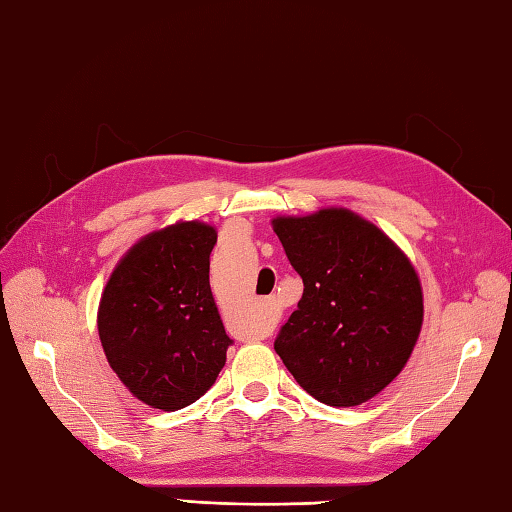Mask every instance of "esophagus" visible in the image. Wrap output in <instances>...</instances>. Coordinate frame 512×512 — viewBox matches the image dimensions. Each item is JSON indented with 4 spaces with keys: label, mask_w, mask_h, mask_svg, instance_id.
Instances as JSON below:
<instances>
[{
    "label": "esophagus",
    "mask_w": 512,
    "mask_h": 512,
    "mask_svg": "<svg viewBox=\"0 0 512 512\" xmlns=\"http://www.w3.org/2000/svg\"><path fill=\"white\" fill-rule=\"evenodd\" d=\"M274 321V303L272 299H263L261 301V319H258L256 324V335H265L267 330H270Z\"/></svg>",
    "instance_id": "34e87169"
}]
</instances>
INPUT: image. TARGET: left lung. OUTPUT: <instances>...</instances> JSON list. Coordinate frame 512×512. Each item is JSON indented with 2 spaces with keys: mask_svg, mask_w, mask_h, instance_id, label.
I'll use <instances>...</instances> for the list:
<instances>
[{
  "mask_svg": "<svg viewBox=\"0 0 512 512\" xmlns=\"http://www.w3.org/2000/svg\"><path fill=\"white\" fill-rule=\"evenodd\" d=\"M303 281L274 351L312 398L330 407L371 400L407 364L423 326V292L407 256L346 209L276 218Z\"/></svg>",
  "mask_w": 512,
  "mask_h": 512,
  "instance_id": "1",
  "label": "left lung"
}]
</instances>
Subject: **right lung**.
Segmentation results:
<instances>
[{
	"label": "right lung",
	"mask_w": 512,
	"mask_h": 512,
	"mask_svg": "<svg viewBox=\"0 0 512 512\" xmlns=\"http://www.w3.org/2000/svg\"><path fill=\"white\" fill-rule=\"evenodd\" d=\"M218 233L179 222L139 240L116 265L98 306L107 362L141 402L175 411L202 398L233 339L209 285Z\"/></svg>",
	"instance_id": "add662e5"
}]
</instances>
